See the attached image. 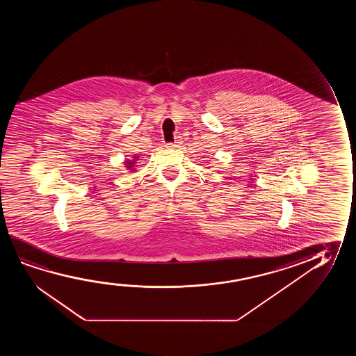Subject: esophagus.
<instances>
[{"label": "esophagus", "mask_w": 356, "mask_h": 356, "mask_svg": "<svg viewBox=\"0 0 356 356\" xmlns=\"http://www.w3.org/2000/svg\"><path fill=\"white\" fill-rule=\"evenodd\" d=\"M181 145H182V141H181L180 138H177L174 143H168L166 148H179V147H181Z\"/></svg>", "instance_id": "1"}]
</instances>
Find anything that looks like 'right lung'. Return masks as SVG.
Listing matches in <instances>:
<instances>
[{"label":"right lung","mask_w":356,"mask_h":356,"mask_svg":"<svg viewBox=\"0 0 356 356\" xmlns=\"http://www.w3.org/2000/svg\"><path fill=\"white\" fill-rule=\"evenodd\" d=\"M138 158H140V156H132V159H127V161H124L127 170L130 171V172H136V166H140L137 165V161H140Z\"/></svg>","instance_id":"right-lung-1"}]
</instances>
